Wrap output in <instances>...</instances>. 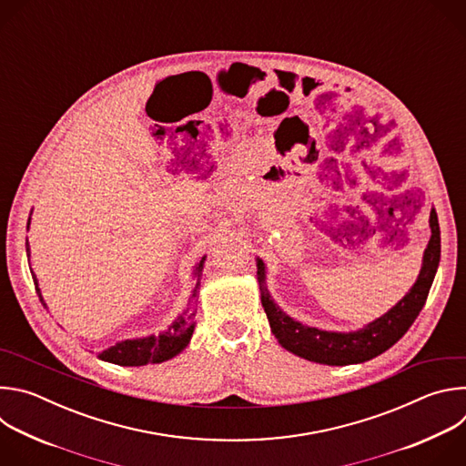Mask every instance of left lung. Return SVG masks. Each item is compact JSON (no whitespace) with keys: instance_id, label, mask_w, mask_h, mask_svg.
<instances>
[{"instance_id":"left-lung-1","label":"left lung","mask_w":466,"mask_h":466,"mask_svg":"<svg viewBox=\"0 0 466 466\" xmlns=\"http://www.w3.org/2000/svg\"><path fill=\"white\" fill-rule=\"evenodd\" d=\"M431 238L424 250L420 275L411 291L380 319L369 322L360 331L338 334L319 328L304 326L288 317L273 300L265 288V263L258 258V282L261 291V306L268 313L271 331L279 343L299 358L324 365H352L369 361L400 339L419 317L426 304L441 259V230L437 212L430 214Z\"/></svg>"}]
</instances>
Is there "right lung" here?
Wrapping results in <instances>:
<instances>
[{
  "instance_id": "right-lung-1",
  "label": "right lung",
  "mask_w": 466,
  "mask_h": 466,
  "mask_svg": "<svg viewBox=\"0 0 466 466\" xmlns=\"http://www.w3.org/2000/svg\"><path fill=\"white\" fill-rule=\"evenodd\" d=\"M27 227H29V223H27ZM25 248L29 252L27 241H25ZM203 265H205V256L201 258V261H198L195 268L197 282L193 286L191 299L187 302L186 311L180 317H177L175 322L166 331H162L160 336H149V338H142V339H127V341L116 343L108 350L101 352L99 358L105 361L121 365V367H140V365H147V363H162L166 360L175 358L178 352H182L187 347L191 334H193V326H195L193 320L197 315V295H198V284H201L198 280H201ZM33 282H35L38 299L46 308V302L40 295L38 282H36L35 275H33Z\"/></svg>"
}]
</instances>
